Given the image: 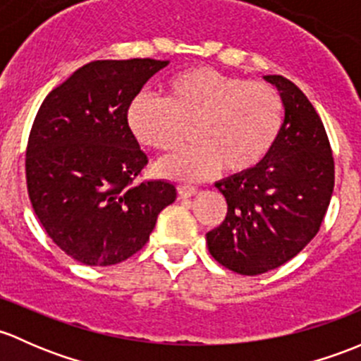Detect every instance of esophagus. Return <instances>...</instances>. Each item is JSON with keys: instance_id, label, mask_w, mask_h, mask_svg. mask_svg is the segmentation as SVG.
I'll use <instances>...</instances> for the list:
<instances>
[{"instance_id": "34e87169", "label": "esophagus", "mask_w": 361, "mask_h": 361, "mask_svg": "<svg viewBox=\"0 0 361 361\" xmlns=\"http://www.w3.org/2000/svg\"><path fill=\"white\" fill-rule=\"evenodd\" d=\"M177 192H179L180 198H191V196H195L198 192V189L195 185H179Z\"/></svg>"}]
</instances>
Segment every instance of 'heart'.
Segmentation results:
<instances>
[{"instance_id":"obj_1","label":"heart","mask_w":361,"mask_h":361,"mask_svg":"<svg viewBox=\"0 0 361 361\" xmlns=\"http://www.w3.org/2000/svg\"><path fill=\"white\" fill-rule=\"evenodd\" d=\"M283 120L276 88L212 68L182 71L169 80L165 99L139 95L126 113L137 142L158 153L179 149L191 128L196 146L158 165L163 177L188 182L219 169L226 176L257 169L276 146Z\"/></svg>"}]
</instances>
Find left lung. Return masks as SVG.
I'll return each instance as SVG.
<instances>
[{
  "mask_svg": "<svg viewBox=\"0 0 361 361\" xmlns=\"http://www.w3.org/2000/svg\"><path fill=\"white\" fill-rule=\"evenodd\" d=\"M285 104L280 139L252 172L219 180L228 214L207 233L208 252L245 276L276 269L319 231L334 191V156L325 126L297 85L264 76Z\"/></svg>",
  "mask_w": 361,
  "mask_h": 361,
  "instance_id": "8db88e82",
  "label": "left lung"
}]
</instances>
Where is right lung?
<instances>
[{
    "instance_id": "right-lung-1",
    "label": "right lung",
    "mask_w": 361,
    "mask_h": 361,
    "mask_svg": "<svg viewBox=\"0 0 361 361\" xmlns=\"http://www.w3.org/2000/svg\"><path fill=\"white\" fill-rule=\"evenodd\" d=\"M166 64L94 61L54 88L36 114L25 151L29 200L47 235L74 261H126L176 202L170 182H133L147 156L126 123L132 100Z\"/></svg>"
}]
</instances>
